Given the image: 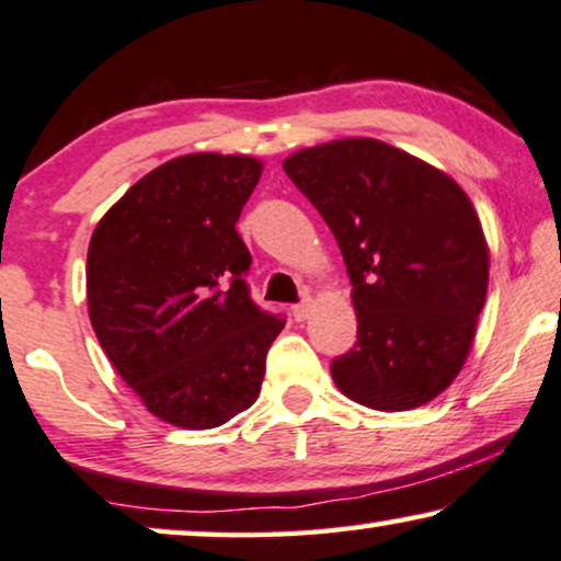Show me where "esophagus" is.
<instances>
[{"label": "esophagus", "mask_w": 561, "mask_h": 561, "mask_svg": "<svg viewBox=\"0 0 561 561\" xmlns=\"http://www.w3.org/2000/svg\"><path fill=\"white\" fill-rule=\"evenodd\" d=\"M310 312H312V300H302V302H297L295 308H293V316H295L297 323H302V320H308Z\"/></svg>", "instance_id": "obj_1"}]
</instances>
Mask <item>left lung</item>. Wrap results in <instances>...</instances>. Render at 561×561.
<instances>
[{
    "label": "left lung",
    "instance_id": "left-lung-1",
    "mask_svg": "<svg viewBox=\"0 0 561 561\" xmlns=\"http://www.w3.org/2000/svg\"><path fill=\"white\" fill-rule=\"evenodd\" d=\"M333 230L351 276L356 343L333 382L385 413L438 398L465 367L490 251L467 192L375 138L302 148L282 163Z\"/></svg>",
    "mask_w": 561,
    "mask_h": 561
}]
</instances>
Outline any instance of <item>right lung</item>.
<instances>
[{
    "mask_svg": "<svg viewBox=\"0 0 561 561\" xmlns=\"http://www.w3.org/2000/svg\"><path fill=\"white\" fill-rule=\"evenodd\" d=\"M264 163L186 153L138 179L96 222L87 253L100 346L161 421L205 431L256 402L285 320L251 300L238 236Z\"/></svg>",
    "mask_w": 561,
    "mask_h": 561,
    "instance_id": "1",
    "label": "right lung"
}]
</instances>
